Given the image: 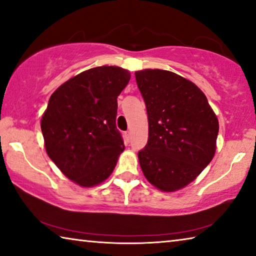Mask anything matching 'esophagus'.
I'll return each instance as SVG.
<instances>
[{
    "label": "esophagus",
    "mask_w": 256,
    "mask_h": 256,
    "mask_svg": "<svg viewBox=\"0 0 256 256\" xmlns=\"http://www.w3.org/2000/svg\"><path fill=\"white\" fill-rule=\"evenodd\" d=\"M131 138H132V136H131V132H130V131H128V132H124V138H125V141H126V142H130V141H131Z\"/></svg>",
    "instance_id": "1"
}]
</instances>
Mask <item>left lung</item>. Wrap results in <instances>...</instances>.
I'll list each match as a JSON object with an SVG mask.
<instances>
[{
  "label": "left lung",
  "instance_id": "1",
  "mask_svg": "<svg viewBox=\"0 0 256 256\" xmlns=\"http://www.w3.org/2000/svg\"><path fill=\"white\" fill-rule=\"evenodd\" d=\"M148 114V144L138 157L146 178L162 192L185 188L210 164L219 122L196 84L174 72L136 71Z\"/></svg>",
  "mask_w": 256,
  "mask_h": 256
}]
</instances>
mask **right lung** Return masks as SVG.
I'll list each match as a JSON object with an SVG mask.
<instances>
[{"label": "right lung", "mask_w": 256, "mask_h": 256, "mask_svg": "<svg viewBox=\"0 0 256 256\" xmlns=\"http://www.w3.org/2000/svg\"><path fill=\"white\" fill-rule=\"evenodd\" d=\"M130 79L120 66L92 68L64 82L50 98L40 120L46 152L82 188L107 180L123 152L118 97Z\"/></svg>", "instance_id": "1"}]
</instances>
